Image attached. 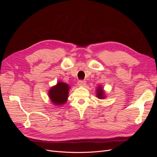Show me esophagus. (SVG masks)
I'll return each instance as SVG.
<instances>
[{
  "mask_svg": "<svg viewBox=\"0 0 157 157\" xmlns=\"http://www.w3.org/2000/svg\"><path fill=\"white\" fill-rule=\"evenodd\" d=\"M86 82L83 80H80L78 82V85L80 86H84L85 85H86Z\"/></svg>",
  "mask_w": 157,
  "mask_h": 157,
  "instance_id": "obj_1",
  "label": "esophagus"
}]
</instances>
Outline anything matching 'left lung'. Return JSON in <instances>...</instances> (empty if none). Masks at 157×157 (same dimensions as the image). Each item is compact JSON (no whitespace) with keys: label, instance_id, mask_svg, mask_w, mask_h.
<instances>
[{"label":"left lung","instance_id":"1","mask_svg":"<svg viewBox=\"0 0 157 157\" xmlns=\"http://www.w3.org/2000/svg\"><path fill=\"white\" fill-rule=\"evenodd\" d=\"M97 97L98 98H100V99H103L105 97L103 96V89L101 87H99L98 89H97Z\"/></svg>","mask_w":157,"mask_h":157}]
</instances>
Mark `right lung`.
Wrapping results in <instances>:
<instances>
[{"label":"right lung","mask_w":157,"mask_h":157,"mask_svg":"<svg viewBox=\"0 0 157 157\" xmlns=\"http://www.w3.org/2000/svg\"><path fill=\"white\" fill-rule=\"evenodd\" d=\"M69 90V85L64 82H58L50 90L49 97L51 101L56 105H63L67 101Z\"/></svg>","instance_id":"1"}]
</instances>
